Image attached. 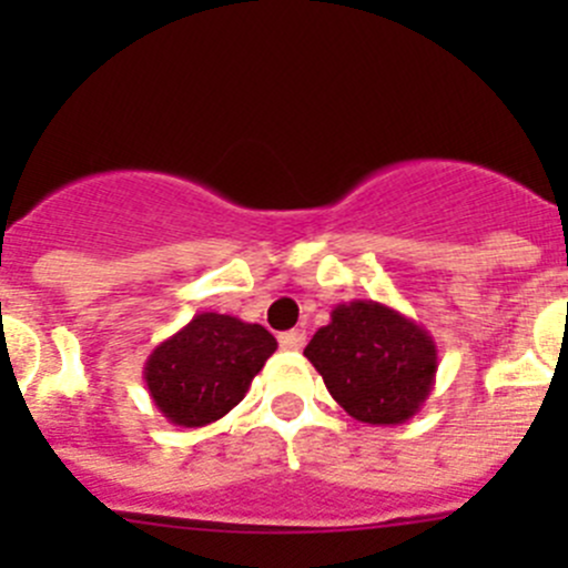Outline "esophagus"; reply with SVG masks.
<instances>
[{
  "instance_id": "esophagus-1",
  "label": "esophagus",
  "mask_w": 568,
  "mask_h": 568,
  "mask_svg": "<svg viewBox=\"0 0 568 568\" xmlns=\"http://www.w3.org/2000/svg\"><path fill=\"white\" fill-rule=\"evenodd\" d=\"M305 343H307L305 329H291L280 335V348H285V352H300V348H305Z\"/></svg>"
}]
</instances>
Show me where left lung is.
Segmentation results:
<instances>
[{
	"instance_id": "8db88e82",
	"label": "left lung",
	"mask_w": 568,
	"mask_h": 568,
	"mask_svg": "<svg viewBox=\"0 0 568 568\" xmlns=\"http://www.w3.org/2000/svg\"><path fill=\"white\" fill-rule=\"evenodd\" d=\"M305 357L332 398L359 423L398 426L426 404L437 379V343L417 321L374 300L332 307Z\"/></svg>"
}]
</instances>
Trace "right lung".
<instances>
[{"label":"right lung","instance_id":"add662e5","mask_svg":"<svg viewBox=\"0 0 568 568\" xmlns=\"http://www.w3.org/2000/svg\"><path fill=\"white\" fill-rule=\"evenodd\" d=\"M274 348L277 341L261 324L197 313L148 354L142 379L162 417L200 428L225 417L247 395Z\"/></svg>","mask_w":568,"mask_h":568}]
</instances>
